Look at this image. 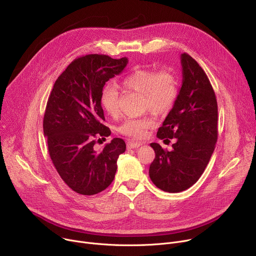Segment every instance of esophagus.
Instances as JSON below:
<instances>
[{
	"label": "esophagus",
	"instance_id": "obj_1",
	"mask_svg": "<svg viewBox=\"0 0 256 256\" xmlns=\"http://www.w3.org/2000/svg\"><path fill=\"white\" fill-rule=\"evenodd\" d=\"M128 149H134V148H139L142 146V142H134V141H128L126 144Z\"/></svg>",
	"mask_w": 256,
	"mask_h": 256
}]
</instances>
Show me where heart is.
Returning a JSON list of instances; mask_svg holds the SVG:
<instances>
[{"instance_id": "heart-1", "label": "heart", "mask_w": 256, "mask_h": 256, "mask_svg": "<svg viewBox=\"0 0 256 256\" xmlns=\"http://www.w3.org/2000/svg\"><path fill=\"white\" fill-rule=\"evenodd\" d=\"M122 86L132 92L143 94V108L154 114H164L174 106L178 96V84L175 76L168 71L156 72L153 70L138 69L126 75ZM100 105L105 112L117 117L119 108V94L115 86L106 85L100 94ZM154 124L150 116L128 118L118 126V132L132 138H142L146 130Z\"/></svg>"}]
</instances>
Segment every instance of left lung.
Instances as JSON below:
<instances>
[{"mask_svg":"<svg viewBox=\"0 0 256 256\" xmlns=\"http://www.w3.org/2000/svg\"><path fill=\"white\" fill-rule=\"evenodd\" d=\"M180 58L182 85L156 134L160 140L174 139L172 150L150 144L156 152L150 179L160 190L172 194L190 188L200 179L217 142L218 110L212 85L190 56L182 54Z\"/></svg>","mask_w":256,"mask_h":256,"instance_id":"1","label":"left lung"}]
</instances>
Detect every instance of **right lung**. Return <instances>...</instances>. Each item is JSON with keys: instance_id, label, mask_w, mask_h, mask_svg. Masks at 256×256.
<instances>
[{"instance_id": "obj_1", "label": "right lung", "mask_w": 256, "mask_h": 256, "mask_svg": "<svg viewBox=\"0 0 256 256\" xmlns=\"http://www.w3.org/2000/svg\"><path fill=\"white\" fill-rule=\"evenodd\" d=\"M128 62L126 58L114 60L104 54L78 58L60 75L49 96L43 119L49 156L64 182L79 194L106 190L115 177L118 156L126 151L120 138L98 152L94 146L96 138L111 134L103 124L104 85Z\"/></svg>"}]
</instances>
